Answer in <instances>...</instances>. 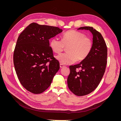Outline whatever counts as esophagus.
Masks as SVG:
<instances>
[{
    "label": "esophagus",
    "instance_id": "1",
    "mask_svg": "<svg viewBox=\"0 0 121 121\" xmlns=\"http://www.w3.org/2000/svg\"><path fill=\"white\" fill-rule=\"evenodd\" d=\"M65 67V65H64L63 64H60V68H64Z\"/></svg>",
    "mask_w": 121,
    "mask_h": 121
}]
</instances>
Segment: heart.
<instances>
[{"mask_svg": "<svg viewBox=\"0 0 121 121\" xmlns=\"http://www.w3.org/2000/svg\"><path fill=\"white\" fill-rule=\"evenodd\" d=\"M50 46L53 52L60 53L65 47L67 52L56 56L62 64H71L81 61L88 57L93 47L92 40L85 34L76 30H69L63 35L61 40L54 37L50 41Z\"/></svg>", "mask_w": 121, "mask_h": 121, "instance_id": "b5f03b06", "label": "heart"}]
</instances>
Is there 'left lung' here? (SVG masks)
<instances>
[{
    "instance_id": "8db88e82",
    "label": "left lung",
    "mask_w": 121,
    "mask_h": 121,
    "mask_svg": "<svg viewBox=\"0 0 121 121\" xmlns=\"http://www.w3.org/2000/svg\"><path fill=\"white\" fill-rule=\"evenodd\" d=\"M93 34V47L89 55L79 64L69 67L67 82L69 89L76 95L84 96L92 92L99 84L107 64L108 49L101 34L92 27H80Z\"/></svg>"
}]
</instances>
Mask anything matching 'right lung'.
Masks as SVG:
<instances>
[{
    "label": "right lung",
    "mask_w": 121,
    "mask_h": 121,
    "mask_svg": "<svg viewBox=\"0 0 121 121\" xmlns=\"http://www.w3.org/2000/svg\"><path fill=\"white\" fill-rule=\"evenodd\" d=\"M62 31L57 27L32 23L18 37L13 64L21 84L29 92H43L60 69V63L53 56L49 39Z\"/></svg>",
    "instance_id": "1"
}]
</instances>
